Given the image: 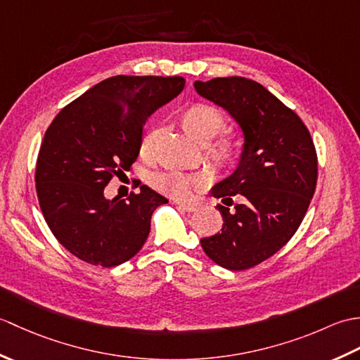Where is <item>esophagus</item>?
<instances>
[{
    "label": "esophagus",
    "mask_w": 360,
    "mask_h": 360,
    "mask_svg": "<svg viewBox=\"0 0 360 360\" xmlns=\"http://www.w3.org/2000/svg\"><path fill=\"white\" fill-rule=\"evenodd\" d=\"M179 209L186 210V212H196L198 210V205L192 204V202H178Z\"/></svg>",
    "instance_id": "1"
}]
</instances>
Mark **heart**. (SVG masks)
I'll list each match as a JSON object with an SVG mask.
<instances>
[{
    "label": "heart",
    "instance_id": "1",
    "mask_svg": "<svg viewBox=\"0 0 360 360\" xmlns=\"http://www.w3.org/2000/svg\"><path fill=\"white\" fill-rule=\"evenodd\" d=\"M179 119L186 133L200 143H209L215 139L227 124L226 114L218 106L204 102L187 106L181 112ZM160 134H162V128L158 125H151L142 133L139 151L143 159H153L156 156ZM207 158L218 168L231 170V168L238 164L241 158V142L235 136H221L215 142L209 145ZM151 182L162 193L182 200V198L188 196L190 190L202 187L205 184V178L200 173H182L170 170L156 173L151 178Z\"/></svg>",
    "mask_w": 360,
    "mask_h": 360
}]
</instances>
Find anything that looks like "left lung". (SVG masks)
Returning a JSON list of instances; mask_svg holds the SVG:
<instances>
[{
    "label": "left lung",
    "instance_id": "1",
    "mask_svg": "<svg viewBox=\"0 0 360 360\" xmlns=\"http://www.w3.org/2000/svg\"><path fill=\"white\" fill-rule=\"evenodd\" d=\"M195 89L231 112L246 139L238 168L212 190L224 202L223 229L201 246L226 269H250L285 246L307 215L317 184L314 142L298 114L254 80H198Z\"/></svg>",
    "mask_w": 360,
    "mask_h": 360
}]
</instances>
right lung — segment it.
I'll use <instances>...</instances> for the list:
<instances>
[{
	"instance_id": "add662e5",
	"label": "right lung",
	"mask_w": 360,
	"mask_h": 360,
	"mask_svg": "<svg viewBox=\"0 0 360 360\" xmlns=\"http://www.w3.org/2000/svg\"><path fill=\"white\" fill-rule=\"evenodd\" d=\"M186 85L182 77L114 75L68 103L51 122L35 165L43 217L82 262L114 267L141 250L164 196L147 186L106 200L110 181L131 170L150 114Z\"/></svg>"
}]
</instances>
